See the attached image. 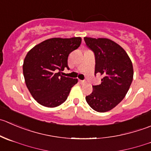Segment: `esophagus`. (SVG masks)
I'll list each match as a JSON object with an SVG mask.
<instances>
[{"mask_svg":"<svg viewBox=\"0 0 151 151\" xmlns=\"http://www.w3.org/2000/svg\"><path fill=\"white\" fill-rule=\"evenodd\" d=\"M80 84H82V85H83V84H85V83H86V81H85V80H80Z\"/></svg>","mask_w":151,"mask_h":151,"instance_id":"esophagus-1","label":"esophagus"}]
</instances>
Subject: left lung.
<instances>
[{
	"label": "left lung",
	"mask_w": 151,
	"mask_h": 151,
	"mask_svg": "<svg viewBox=\"0 0 151 151\" xmlns=\"http://www.w3.org/2000/svg\"><path fill=\"white\" fill-rule=\"evenodd\" d=\"M86 44L94 53L95 75L102 76L101 84L93 86L86 96L91 108L106 112L116 107L129 90L134 77L132 62L125 50L108 38L84 37Z\"/></svg>",
	"instance_id": "obj_1"
}]
</instances>
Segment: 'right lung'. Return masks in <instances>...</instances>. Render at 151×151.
I'll return each mask as SVG.
<instances>
[{
  "label": "right lung",
  "instance_id": "obj_1",
  "mask_svg": "<svg viewBox=\"0 0 151 151\" xmlns=\"http://www.w3.org/2000/svg\"><path fill=\"white\" fill-rule=\"evenodd\" d=\"M80 37L48 39L27 53L23 65L25 83L34 99L40 105L55 108L63 103L77 79L61 75L68 68V57L81 44Z\"/></svg>",
  "mask_w": 151,
  "mask_h": 151
}]
</instances>
